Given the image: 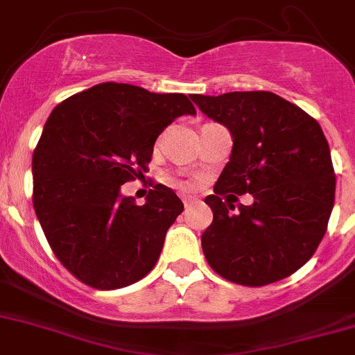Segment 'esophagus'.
<instances>
[{
    "label": "esophagus",
    "instance_id": "obj_1",
    "mask_svg": "<svg viewBox=\"0 0 355 355\" xmlns=\"http://www.w3.org/2000/svg\"><path fill=\"white\" fill-rule=\"evenodd\" d=\"M195 202H197V198L191 197V195H184V197H183V204H184V207H190V205H193Z\"/></svg>",
    "mask_w": 355,
    "mask_h": 355
}]
</instances>
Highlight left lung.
I'll return each instance as SVG.
<instances>
[{"instance_id":"8db88e82","label":"left lung","mask_w":355,"mask_h":355,"mask_svg":"<svg viewBox=\"0 0 355 355\" xmlns=\"http://www.w3.org/2000/svg\"><path fill=\"white\" fill-rule=\"evenodd\" d=\"M205 116L230 130L234 148L202 234L209 265L226 281L266 286L302 268L326 234L335 204V171L320 125L272 92L191 96ZM232 193L255 202L235 209Z\"/></svg>"}]
</instances>
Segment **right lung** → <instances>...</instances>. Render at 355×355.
<instances>
[{
  "mask_svg": "<svg viewBox=\"0 0 355 355\" xmlns=\"http://www.w3.org/2000/svg\"><path fill=\"white\" fill-rule=\"evenodd\" d=\"M183 114L184 94L99 83L53 107L33 153V204L50 248L96 289H118L155 266L184 205L164 184L143 205L121 184L148 171L157 137Z\"/></svg>",
  "mask_w": 355,
  "mask_h": 355,
  "instance_id": "obj_1",
  "label": "right lung"
}]
</instances>
